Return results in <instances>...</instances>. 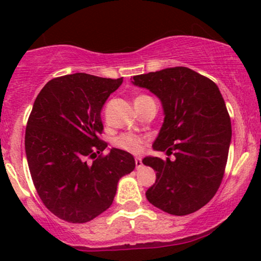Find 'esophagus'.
<instances>
[{
    "mask_svg": "<svg viewBox=\"0 0 261 261\" xmlns=\"http://www.w3.org/2000/svg\"><path fill=\"white\" fill-rule=\"evenodd\" d=\"M135 164H136V169H140L141 167L143 166L142 161H141V158H135Z\"/></svg>",
    "mask_w": 261,
    "mask_h": 261,
    "instance_id": "34e87169",
    "label": "esophagus"
}]
</instances>
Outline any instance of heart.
<instances>
[{"mask_svg": "<svg viewBox=\"0 0 261 261\" xmlns=\"http://www.w3.org/2000/svg\"><path fill=\"white\" fill-rule=\"evenodd\" d=\"M145 98H151L146 94H141L136 98V100L145 99ZM115 146L116 147L124 149V151L131 152V153H139L142 149L143 143H145V139L142 136L135 134H121L115 139Z\"/></svg>", "mask_w": 261, "mask_h": 261, "instance_id": "obj_1", "label": "heart"}]
</instances>
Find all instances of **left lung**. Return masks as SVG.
<instances>
[{
	"mask_svg": "<svg viewBox=\"0 0 261 261\" xmlns=\"http://www.w3.org/2000/svg\"><path fill=\"white\" fill-rule=\"evenodd\" d=\"M134 81L163 104L166 116L153 148L174 155L142 161L155 170L146 197L167 214H193L215 196L226 169L232 127L222 94L214 81L182 66Z\"/></svg>",
	"mask_w": 261,
	"mask_h": 261,
	"instance_id": "obj_1",
	"label": "left lung"
}]
</instances>
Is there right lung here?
Returning <instances> with one entry per match:
<instances>
[{
    "label": "right lung",
    "instance_id": "1",
    "mask_svg": "<svg viewBox=\"0 0 261 261\" xmlns=\"http://www.w3.org/2000/svg\"><path fill=\"white\" fill-rule=\"evenodd\" d=\"M121 79L87 73L56 77L38 94L25 128V153L39 197L71 223L93 220L113 203L121 176L131 173L128 152L107 142L100 112ZM92 162H89V160Z\"/></svg>",
    "mask_w": 261,
    "mask_h": 261
}]
</instances>
